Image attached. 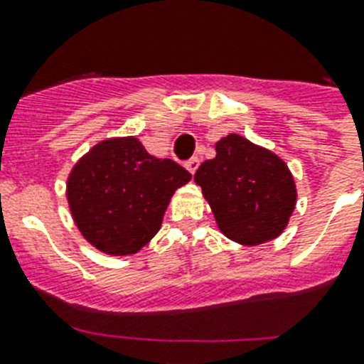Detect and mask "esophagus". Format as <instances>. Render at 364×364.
<instances>
[{"instance_id": "obj_1", "label": "esophagus", "mask_w": 364, "mask_h": 364, "mask_svg": "<svg viewBox=\"0 0 364 364\" xmlns=\"http://www.w3.org/2000/svg\"><path fill=\"white\" fill-rule=\"evenodd\" d=\"M185 166H187V170L191 171V173H193V176H194V171L198 170L200 160L198 159H191V160H187V164H185Z\"/></svg>"}]
</instances>
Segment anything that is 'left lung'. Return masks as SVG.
Returning <instances> with one entry per match:
<instances>
[{"label": "left lung", "instance_id": "left-lung-1", "mask_svg": "<svg viewBox=\"0 0 364 364\" xmlns=\"http://www.w3.org/2000/svg\"><path fill=\"white\" fill-rule=\"evenodd\" d=\"M215 159L194 173L217 227L242 245L276 240L296 205V185L287 164L268 149L238 134L215 143Z\"/></svg>", "mask_w": 364, "mask_h": 364}]
</instances>
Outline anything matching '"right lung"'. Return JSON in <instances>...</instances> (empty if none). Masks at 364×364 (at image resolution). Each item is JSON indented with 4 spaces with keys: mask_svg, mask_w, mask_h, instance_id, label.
Returning a JSON list of instances; mask_svg holds the SVG:
<instances>
[{
    "mask_svg": "<svg viewBox=\"0 0 364 364\" xmlns=\"http://www.w3.org/2000/svg\"><path fill=\"white\" fill-rule=\"evenodd\" d=\"M188 181L185 168L149 154L137 137H111L79 159L65 194L82 238L124 257L153 240L173 193Z\"/></svg>",
    "mask_w": 364,
    "mask_h": 364,
    "instance_id": "add662e5",
    "label": "right lung"
}]
</instances>
